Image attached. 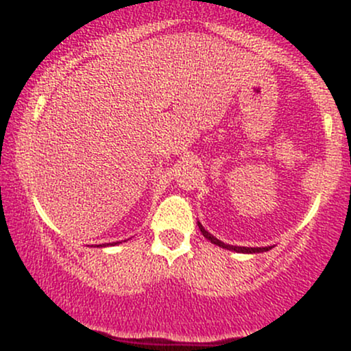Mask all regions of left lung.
Listing matches in <instances>:
<instances>
[{
    "instance_id": "obj_1",
    "label": "left lung",
    "mask_w": 351,
    "mask_h": 351,
    "mask_svg": "<svg viewBox=\"0 0 351 351\" xmlns=\"http://www.w3.org/2000/svg\"><path fill=\"white\" fill-rule=\"evenodd\" d=\"M198 228L201 231V234L206 237L208 241H211L213 244L219 245V247L228 249V251H234V252H241V254H259V252H265V251H271L272 245H265V247H241V245H231V244H224L223 241H219L217 237H215L213 234H209L206 229L203 228V224L198 221Z\"/></svg>"
}]
</instances>
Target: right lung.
I'll use <instances>...</instances> for the list:
<instances>
[{
    "label": "right lung",
    "mask_w": 351,
    "mask_h": 351,
    "mask_svg": "<svg viewBox=\"0 0 351 351\" xmlns=\"http://www.w3.org/2000/svg\"><path fill=\"white\" fill-rule=\"evenodd\" d=\"M115 244H119V243H112V244H107V245H115ZM97 247H99V245H97Z\"/></svg>",
    "instance_id": "right-lung-1"
}]
</instances>
